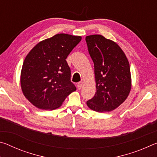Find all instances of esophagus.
<instances>
[{
    "label": "esophagus",
    "instance_id": "esophagus-1",
    "mask_svg": "<svg viewBox=\"0 0 157 157\" xmlns=\"http://www.w3.org/2000/svg\"><path fill=\"white\" fill-rule=\"evenodd\" d=\"M82 85H83V82H79L78 83V89H81L82 87Z\"/></svg>",
    "mask_w": 157,
    "mask_h": 157
}]
</instances>
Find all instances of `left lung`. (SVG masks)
<instances>
[{"label": "left lung", "instance_id": "obj_1", "mask_svg": "<svg viewBox=\"0 0 157 157\" xmlns=\"http://www.w3.org/2000/svg\"><path fill=\"white\" fill-rule=\"evenodd\" d=\"M85 39L96 82L95 94L86 105L98 112L113 111L126 100L131 90L129 62L120 46L110 39L100 34Z\"/></svg>", "mask_w": 157, "mask_h": 157}]
</instances>
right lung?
<instances>
[{"instance_id":"1","label":"right lung","mask_w":157,"mask_h":157,"mask_svg":"<svg viewBox=\"0 0 157 157\" xmlns=\"http://www.w3.org/2000/svg\"><path fill=\"white\" fill-rule=\"evenodd\" d=\"M81 39L79 36L58 34L39 42L26 56L21 69V89L36 107L57 109L76 90L66 59Z\"/></svg>"}]
</instances>
